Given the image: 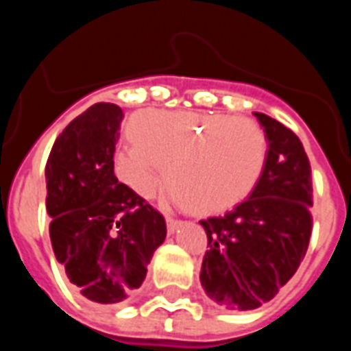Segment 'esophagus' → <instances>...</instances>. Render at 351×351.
<instances>
[{
	"mask_svg": "<svg viewBox=\"0 0 351 351\" xmlns=\"http://www.w3.org/2000/svg\"><path fill=\"white\" fill-rule=\"evenodd\" d=\"M180 223H182V220H178V218H173V216H167V231H169V233H175Z\"/></svg>",
	"mask_w": 351,
	"mask_h": 351,
	"instance_id": "34e87169",
	"label": "esophagus"
}]
</instances>
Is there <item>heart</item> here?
I'll return each mask as SVG.
<instances>
[{"instance_id":"1","label":"heart","mask_w":351,"mask_h":351,"mask_svg":"<svg viewBox=\"0 0 351 351\" xmlns=\"http://www.w3.org/2000/svg\"><path fill=\"white\" fill-rule=\"evenodd\" d=\"M135 145L114 154V173L138 197L165 184L193 213H218L250 193L263 173L267 137L250 118L146 110L131 122Z\"/></svg>"}]
</instances>
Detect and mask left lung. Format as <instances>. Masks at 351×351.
I'll list each match as a JSON object with an SVG mask.
<instances>
[{
	"instance_id": "8db88e82",
	"label": "left lung",
	"mask_w": 351,
	"mask_h": 351,
	"mask_svg": "<svg viewBox=\"0 0 351 351\" xmlns=\"http://www.w3.org/2000/svg\"><path fill=\"white\" fill-rule=\"evenodd\" d=\"M269 138L263 173L233 210L201 220L208 239L201 286L229 310L271 301L293 276L312 235V169L293 131L256 112Z\"/></svg>"
}]
</instances>
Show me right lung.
<instances>
[{
  "mask_svg": "<svg viewBox=\"0 0 351 351\" xmlns=\"http://www.w3.org/2000/svg\"><path fill=\"white\" fill-rule=\"evenodd\" d=\"M122 108L95 103L58 135L45 167L50 241L71 286L116 304L143 284L167 223L114 175Z\"/></svg>",
  "mask_w": 351,
  "mask_h": 351,
  "instance_id": "right-lung-1",
  "label": "right lung"
}]
</instances>
